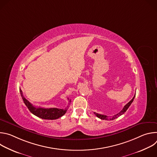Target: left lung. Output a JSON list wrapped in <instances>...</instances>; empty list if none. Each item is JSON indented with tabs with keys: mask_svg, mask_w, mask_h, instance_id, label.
Here are the masks:
<instances>
[{
	"mask_svg": "<svg viewBox=\"0 0 157 157\" xmlns=\"http://www.w3.org/2000/svg\"><path fill=\"white\" fill-rule=\"evenodd\" d=\"M135 96H136V94H135V96H133V98L132 99V100H131L130 101H129V102L124 107V108L122 109V110L120 112V113H119V114H117L116 115L114 116L113 117H111L110 119H110V120H114V119L117 118L118 117H119L120 116L122 115L123 114H124L125 112L128 109V108L129 107V106L130 105V104H131L132 102H133L134 98H135ZM94 114H95V115H96L98 118H99V119H102V120H108V117H107V116L102 115V114H97V113H94Z\"/></svg>",
	"mask_w": 157,
	"mask_h": 157,
	"instance_id": "obj_1",
	"label": "left lung"
}]
</instances>
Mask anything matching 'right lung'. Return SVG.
<instances>
[{
	"label": "right lung",
	"mask_w": 157,
	"mask_h": 157,
	"mask_svg": "<svg viewBox=\"0 0 157 157\" xmlns=\"http://www.w3.org/2000/svg\"><path fill=\"white\" fill-rule=\"evenodd\" d=\"M20 92L24 102L29 109V110L35 116L43 119L48 120H55L62 117L67 111L68 109H58V108H43L40 107H35L27 99L23 96V93L20 89ZM69 100V99L68 98ZM70 102L71 100L70 99Z\"/></svg>",
	"instance_id": "obj_1"
}]
</instances>
